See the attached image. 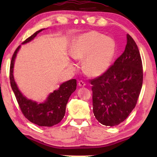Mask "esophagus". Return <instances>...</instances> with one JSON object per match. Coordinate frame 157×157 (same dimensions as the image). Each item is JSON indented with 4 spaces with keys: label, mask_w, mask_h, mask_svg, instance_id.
<instances>
[{
    "label": "esophagus",
    "mask_w": 157,
    "mask_h": 157,
    "mask_svg": "<svg viewBox=\"0 0 157 157\" xmlns=\"http://www.w3.org/2000/svg\"><path fill=\"white\" fill-rule=\"evenodd\" d=\"M78 85H79V86L83 87V86H85V85H86V84L84 83V82L80 80V81H79V82H78Z\"/></svg>",
    "instance_id": "obj_1"
}]
</instances>
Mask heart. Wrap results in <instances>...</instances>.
<instances>
[{
    "label": "heart",
    "instance_id": "1",
    "mask_svg": "<svg viewBox=\"0 0 157 157\" xmlns=\"http://www.w3.org/2000/svg\"><path fill=\"white\" fill-rule=\"evenodd\" d=\"M115 52L113 39L94 31L79 36L70 50L73 59L84 60V71L91 76L105 73L110 67Z\"/></svg>",
    "mask_w": 157,
    "mask_h": 157
}]
</instances>
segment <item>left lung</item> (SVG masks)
Segmentation results:
<instances>
[{
  "label": "left lung",
  "mask_w": 157,
  "mask_h": 157,
  "mask_svg": "<svg viewBox=\"0 0 157 157\" xmlns=\"http://www.w3.org/2000/svg\"><path fill=\"white\" fill-rule=\"evenodd\" d=\"M143 64L139 48L127 34L125 49L105 73L90 80L93 111L98 121L106 126L123 122L136 105L143 84Z\"/></svg>",
  "instance_id": "left-lung-1"
}]
</instances>
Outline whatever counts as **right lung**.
Listing matches in <instances>:
<instances>
[{
  "label": "right lung",
  "mask_w": 157,
  "mask_h": 157,
  "mask_svg": "<svg viewBox=\"0 0 157 157\" xmlns=\"http://www.w3.org/2000/svg\"><path fill=\"white\" fill-rule=\"evenodd\" d=\"M44 30V29H41L36 31L23 41L22 44L31 41L37 34ZM20 48L21 46H18L13 54L10 70V84L18 104L23 115L31 123L41 127H52L59 123L64 116L69 98L76 89V79H72L63 82L60 85L59 89L49 94L44 102L38 103L28 99L18 89L13 75L15 59Z\"/></svg>",
  "instance_id": "obj_1"
}]
</instances>
